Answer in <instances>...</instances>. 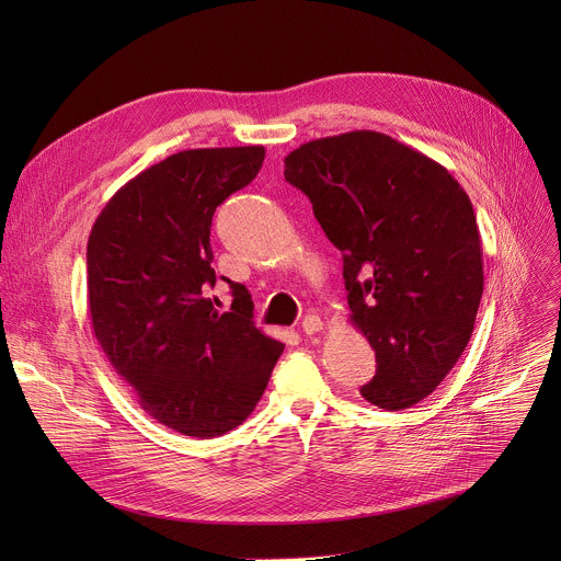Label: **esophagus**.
I'll return each instance as SVG.
<instances>
[{"label": "esophagus", "instance_id": "esophagus-1", "mask_svg": "<svg viewBox=\"0 0 561 561\" xmlns=\"http://www.w3.org/2000/svg\"><path fill=\"white\" fill-rule=\"evenodd\" d=\"M322 330V320L318 318V316H307L305 320H302V332L307 334V336H311V334H316V332H320Z\"/></svg>", "mask_w": 561, "mask_h": 561}]
</instances>
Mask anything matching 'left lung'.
<instances>
[{"label":"left lung","instance_id":"left-lung-1","mask_svg":"<svg viewBox=\"0 0 561 561\" xmlns=\"http://www.w3.org/2000/svg\"><path fill=\"white\" fill-rule=\"evenodd\" d=\"M284 176L343 254L350 320L377 362L362 396L387 411L414 407L473 334L484 288L473 204L444 165L366 129L300 145Z\"/></svg>","mask_w":561,"mask_h":561}]
</instances>
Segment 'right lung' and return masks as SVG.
I'll return each instance as SVG.
<instances>
[{
  "instance_id": "right-lung-1",
  "label": "right lung",
  "mask_w": 561,
  "mask_h": 561,
  "mask_svg": "<svg viewBox=\"0 0 561 561\" xmlns=\"http://www.w3.org/2000/svg\"><path fill=\"white\" fill-rule=\"evenodd\" d=\"M263 145L176 152L117 191L88 239V309L106 359L161 425L214 438L261 400L284 343L252 322L243 284L231 309L206 290L211 220L261 170Z\"/></svg>"
}]
</instances>
